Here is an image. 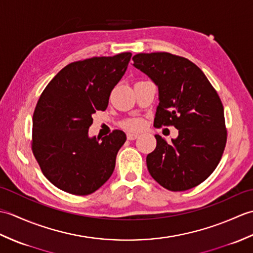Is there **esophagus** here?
<instances>
[{
	"mask_svg": "<svg viewBox=\"0 0 253 253\" xmlns=\"http://www.w3.org/2000/svg\"><path fill=\"white\" fill-rule=\"evenodd\" d=\"M138 135L137 133H131V132H128L127 133V139L128 140H135V139H137Z\"/></svg>",
	"mask_w": 253,
	"mask_h": 253,
	"instance_id": "esophagus-1",
	"label": "esophagus"
}]
</instances>
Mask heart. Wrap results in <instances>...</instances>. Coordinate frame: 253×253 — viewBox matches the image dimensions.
<instances>
[{
    "mask_svg": "<svg viewBox=\"0 0 253 253\" xmlns=\"http://www.w3.org/2000/svg\"><path fill=\"white\" fill-rule=\"evenodd\" d=\"M123 128L129 131H138L143 127V121L141 118H130L122 123Z\"/></svg>",
    "mask_w": 253,
    "mask_h": 253,
    "instance_id": "obj_1",
    "label": "heart"
}]
</instances>
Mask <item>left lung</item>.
I'll return each mask as SVG.
<instances>
[{
    "label": "left lung",
    "mask_w": 253,
    "mask_h": 253,
    "mask_svg": "<svg viewBox=\"0 0 253 253\" xmlns=\"http://www.w3.org/2000/svg\"><path fill=\"white\" fill-rule=\"evenodd\" d=\"M133 66L159 88L154 126H174L178 137L166 142L155 135L148 154L149 173L170 191L200 185L216 169L227 140L222 101L206 75L188 58L168 52L139 53Z\"/></svg>",
    "instance_id": "left-lung-1"
}]
</instances>
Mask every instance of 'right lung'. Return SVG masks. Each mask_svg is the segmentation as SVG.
<instances>
[{"label":"right lung","instance_id":"add662e5","mask_svg":"<svg viewBox=\"0 0 253 253\" xmlns=\"http://www.w3.org/2000/svg\"><path fill=\"white\" fill-rule=\"evenodd\" d=\"M130 57L125 52L73 62L41 93L32 117L31 149L42 173L58 189L87 196L113 174L125 132L89 138L88 129L95 111H105Z\"/></svg>","mask_w":253,"mask_h":253}]
</instances>
